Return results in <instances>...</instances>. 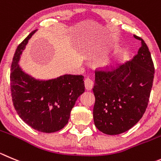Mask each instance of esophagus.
I'll return each instance as SVG.
<instances>
[{"mask_svg": "<svg viewBox=\"0 0 161 161\" xmlns=\"http://www.w3.org/2000/svg\"><path fill=\"white\" fill-rule=\"evenodd\" d=\"M84 83H85L86 89L87 90V91H91L93 88V86H94V82H93L91 79H89V78H86V79H85Z\"/></svg>", "mask_w": 161, "mask_h": 161, "instance_id": "esophagus-1", "label": "esophagus"}]
</instances>
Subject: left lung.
Listing matches in <instances>:
<instances>
[{"label":"left lung","instance_id":"left-lung-1","mask_svg":"<svg viewBox=\"0 0 161 161\" xmlns=\"http://www.w3.org/2000/svg\"><path fill=\"white\" fill-rule=\"evenodd\" d=\"M133 58L120 67L95 70L93 116L98 130L117 135L131 129L145 114L149 102L155 68L143 39Z\"/></svg>","mask_w":161,"mask_h":161}]
</instances>
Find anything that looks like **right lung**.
<instances>
[{"label": "right lung", "instance_id": "add662e5", "mask_svg": "<svg viewBox=\"0 0 161 161\" xmlns=\"http://www.w3.org/2000/svg\"><path fill=\"white\" fill-rule=\"evenodd\" d=\"M29 35L17 47L10 71L13 103L17 114L37 131L54 133L67 124L70 111L85 91L82 75H64L47 81L36 80L22 71L17 64Z\"/></svg>", "mask_w": 161, "mask_h": 161}]
</instances>
